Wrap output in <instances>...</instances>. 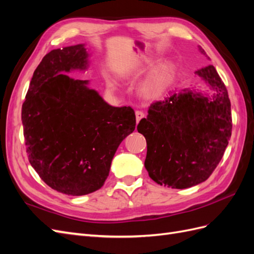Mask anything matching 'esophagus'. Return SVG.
Returning <instances> with one entry per match:
<instances>
[{"instance_id":"1","label":"esophagus","mask_w":254,"mask_h":254,"mask_svg":"<svg viewBox=\"0 0 254 254\" xmlns=\"http://www.w3.org/2000/svg\"><path fill=\"white\" fill-rule=\"evenodd\" d=\"M145 117V114L143 111H140V110H136L135 111V119H136V123H139L143 118Z\"/></svg>"}]
</instances>
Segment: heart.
<instances>
[{
  "label": "heart",
  "instance_id": "heart-1",
  "mask_svg": "<svg viewBox=\"0 0 254 254\" xmlns=\"http://www.w3.org/2000/svg\"><path fill=\"white\" fill-rule=\"evenodd\" d=\"M172 80V70L168 66H161L144 83L143 90L146 94L153 95L163 92ZM112 87L113 83L110 82Z\"/></svg>",
  "mask_w": 254,
  "mask_h": 254
}]
</instances>
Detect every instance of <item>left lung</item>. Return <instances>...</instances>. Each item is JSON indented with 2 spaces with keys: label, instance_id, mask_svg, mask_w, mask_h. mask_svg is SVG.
Returning a JSON list of instances; mask_svg holds the SVG:
<instances>
[{
  "label": "left lung",
  "instance_id": "1",
  "mask_svg": "<svg viewBox=\"0 0 254 254\" xmlns=\"http://www.w3.org/2000/svg\"><path fill=\"white\" fill-rule=\"evenodd\" d=\"M195 74L213 90L211 96L190 89L177 92L152 103L136 127L147 143L145 168L160 186L187 189L205 181L231 137V103L225 83L211 64Z\"/></svg>",
  "mask_w": 254,
  "mask_h": 254
}]
</instances>
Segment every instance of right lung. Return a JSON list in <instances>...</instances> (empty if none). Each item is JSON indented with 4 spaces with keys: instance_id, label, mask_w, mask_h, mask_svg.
Instances as JSON below:
<instances>
[{
    "instance_id": "add662e5",
    "label": "right lung",
    "mask_w": 254,
    "mask_h": 254,
    "mask_svg": "<svg viewBox=\"0 0 254 254\" xmlns=\"http://www.w3.org/2000/svg\"><path fill=\"white\" fill-rule=\"evenodd\" d=\"M84 44L53 50L34 72L22 105L29 163L50 188L81 196L101 189L114 153L133 132L131 107H112L64 73L88 67Z\"/></svg>"
}]
</instances>
